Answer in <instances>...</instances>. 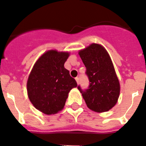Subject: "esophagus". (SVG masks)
<instances>
[{
	"mask_svg": "<svg viewBox=\"0 0 146 146\" xmlns=\"http://www.w3.org/2000/svg\"><path fill=\"white\" fill-rule=\"evenodd\" d=\"M75 80H76V81H77V84H78V83H79V77H76Z\"/></svg>",
	"mask_w": 146,
	"mask_h": 146,
	"instance_id": "esophagus-1",
	"label": "esophagus"
}]
</instances>
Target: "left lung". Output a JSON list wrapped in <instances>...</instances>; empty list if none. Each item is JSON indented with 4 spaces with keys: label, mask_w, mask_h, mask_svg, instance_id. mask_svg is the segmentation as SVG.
<instances>
[{
    "label": "left lung",
    "mask_w": 146,
    "mask_h": 146,
    "mask_svg": "<svg viewBox=\"0 0 146 146\" xmlns=\"http://www.w3.org/2000/svg\"><path fill=\"white\" fill-rule=\"evenodd\" d=\"M79 55L86 68L88 88H77L82 94L88 108L97 113L108 111L116 104L120 84L112 60L106 50L98 44H92Z\"/></svg>",
    "instance_id": "1"
}]
</instances>
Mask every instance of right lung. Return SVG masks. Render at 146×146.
I'll use <instances>...</instances> for the list:
<instances>
[{"label":"right lung","mask_w":146,"mask_h":146,"mask_svg":"<svg viewBox=\"0 0 146 146\" xmlns=\"http://www.w3.org/2000/svg\"><path fill=\"white\" fill-rule=\"evenodd\" d=\"M69 52L49 50L33 66L27 82L30 101L47 115L61 110L71 89L77 86L75 80L64 68Z\"/></svg>","instance_id":"1"}]
</instances>
